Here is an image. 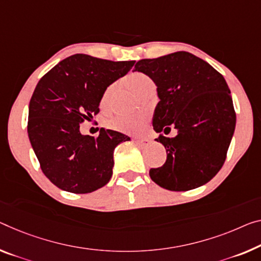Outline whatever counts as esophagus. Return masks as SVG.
Returning <instances> with one entry per match:
<instances>
[{"instance_id":"34e87169","label":"esophagus","mask_w":261,"mask_h":261,"mask_svg":"<svg viewBox=\"0 0 261 261\" xmlns=\"http://www.w3.org/2000/svg\"><path fill=\"white\" fill-rule=\"evenodd\" d=\"M135 143L140 147H147L150 143V140L148 139H135Z\"/></svg>"}]
</instances>
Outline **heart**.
I'll list each match as a JSON object with an SVG mask.
<instances>
[{
	"instance_id": "b5f03b06",
	"label": "heart",
	"mask_w": 261,
	"mask_h": 261,
	"mask_svg": "<svg viewBox=\"0 0 261 261\" xmlns=\"http://www.w3.org/2000/svg\"><path fill=\"white\" fill-rule=\"evenodd\" d=\"M127 85L140 98L147 94L148 92L155 90V83L149 75L142 72H134L128 75ZM115 85L108 86L103 92L101 100H100V106L102 108H107L110 106L112 95L114 93ZM147 125V118L144 115H118L108 121V126L112 129L122 132L126 134H139L144 130Z\"/></svg>"
}]
</instances>
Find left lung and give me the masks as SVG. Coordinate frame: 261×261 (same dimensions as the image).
Segmentation results:
<instances>
[{"instance_id":"obj_1","label":"left lung","mask_w":261,"mask_h":261,"mask_svg":"<svg viewBox=\"0 0 261 261\" xmlns=\"http://www.w3.org/2000/svg\"><path fill=\"white\" fill-rule=\"evenodd\" d=\"M134 71L149 75L158 86L154 130H178L174 138L155 139L166 148L167 161L149 170L150 178L171 191L204 186L223 167L234 133L236 113L225 79L186 51L141 59Z\"/></svg>"}]
</instances>
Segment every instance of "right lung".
I'll list each match as a JSON object with an SVG mask.
<instances>
[{
  "instance_id": "obj_1",
  "label": "right lung",
  "mask_w": 261,
  "mask_h": 261,
  "mask_svg": "<svg viewBox=\"0 0 261 261\" xmlns=\"http://www.w3.org/2000/svg\"><path fill=\"white\" fill-rule=\"evenodd\" d=\"M134 64L77 54L38 82L29 103L28 135L44 175L59 189L89 194L110 182L115 147L130 139L105 128L98 138L84 135L80 123L99 113L103 92Z\"/></svg>"
}]
</instances>
